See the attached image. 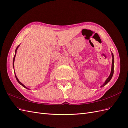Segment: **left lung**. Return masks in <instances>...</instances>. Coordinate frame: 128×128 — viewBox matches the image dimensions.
<instances>
[{"label":"left lung","instance_id":"left-lung-1","mask_svg":"<svg viewBox=\"0 0 128 128\" xmlns=\"http://www.w3.org/2000/svg\"><path fill=\"white\" fill-rule=\"evenodd\" d=\"M112 66H111V73H110V76H109V77H108V78H107V80H106V82H105V83H104V84L103 85V86H106V85L111 80V78H112V76H113V74H114V54H113L112 53Z\"/></svg>","mask_w":128,"mask_h":128}]
</instances>
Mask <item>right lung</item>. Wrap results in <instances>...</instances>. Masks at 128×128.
<instances>
[{"label": "right lung", "mask_w": 128, "mask_h": 128, "mask_svg": "<svg viewBox=\"0 0 128 128\" xmlns=\"http://www.w3.org/2000/svg\"><path fill=\"white\" fill-rule=\"evenodd\" d=\"M19 46V45H18V46L17 47V48H16V51H15V54H14V60H13V66H14V59H15V57H16V52H17V49H18V48ZM15 76H16V80H17L18 81V82L20 84V85H22V86H23L24 88H26V89H28V88H26V86H24V84H22L20 81H19V80H18V78L17 77V76H16V75L15 74Z\"/></svg>", "instance_id": "right-lung-1"}]
</instances>
